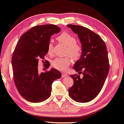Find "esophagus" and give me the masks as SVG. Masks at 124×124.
<instances>
[{
    "instance_id": "esophagus-1",
    "label": "esophagus",
    "mask_w": 124,
    "mask_h": 124,
    "mask_svg": "<svg viewBox=\"0 0 124 124\" xmlns=\"http://www.w3.org/2000/svg\"><path fill=\"white\" fill-rule=\"evenodd\" d=\"M66 76H67V74H66V73H63L62 74V77H66Z\"/></svg>"
}]
</instances>
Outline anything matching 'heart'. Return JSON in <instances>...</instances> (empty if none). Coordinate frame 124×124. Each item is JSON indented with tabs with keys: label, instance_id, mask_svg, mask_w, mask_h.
Here are the masks:
<instances>
[{
	"label": "heart",
	"instance_id": "heart-1",
	"mask_svg": "<svg viewBox=\"0 0 124 124\" xmlns=\"http://www.w3.org/2000/svg\"><path fill=\"white\" fill-rule=\"evenodd\" d=\"M57 40L66 46V54L69 55L72 60L76 61L79 60L83 54V47L77 43V39L75 36L69 33L63 32L57 36ZM48 53L50 55H53L54 53V46L52 40H50L48 42ZM71 58H56L53 61L52 65L57 70H64L71 64Z\"/></svg>",
	"mask_w": 124,
	"mask_h": 124
}]
</instances>
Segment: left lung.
<instances>
[{
  "mask_svg": "<svg viewBox=\"0 0 124 124\" xmlns=\"http://www.w3.org/2000/svg\"><path fill=\"white\" fill-rule=\"evenodd\" d=\"M77 34L83 47V54L73 68L78 74L71 75L74 83L69 89V96L79 103L93 99L100 93L108 74L109 60L105 43L100 36L88 28L68 25Z\"/></svg>",
  "mask_w": 124,
  "mask_h": 124,
  "instance_id": "left-lung-1",
  "label": "left lung"
}]
</instances>
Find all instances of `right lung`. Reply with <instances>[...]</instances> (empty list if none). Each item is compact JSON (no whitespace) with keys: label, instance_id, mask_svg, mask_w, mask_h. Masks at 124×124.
Returning <instances> with one entry per match:
<instances>
[{"label":"right lung","instance_id":"right-lung-1","mask_svg":"<svg viewBox=\"0 0 124 124\" xmlns=\"http://www.w3.org/2000/svg\"><path fill=\"white\" fill-rule=\"evenodd\" d=\"M60 30L52 24L34 26L21 36L16 46L12 57L14 82L19 93L28 101L39 103L47 99L53 82L61 76L55 69L38 71L39 61L44 62L51 36Z\"/></svg>","mask_w":124,"mask_h":124}]
</instances>
